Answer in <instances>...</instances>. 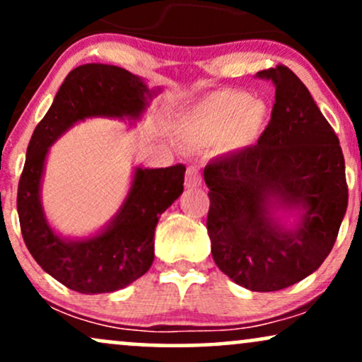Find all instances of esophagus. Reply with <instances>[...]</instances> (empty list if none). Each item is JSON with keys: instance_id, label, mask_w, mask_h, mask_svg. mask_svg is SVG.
Here are the masks:
<instances>
[{"instance_id": "1", "label": "esophagus", "mask_w": 362, "mask_h": 362, "mask_svg": "<svg viewBox=\"0 0 362 362\" xmlns=\"http://www.w3.org/2000/svg\"><path fill=\"white\" fill-rule=\"evenodd\" d=\"M201 170H199L197 165H189L185 172V185L189 187V189H194V187L201 185Z\"/></svg>"}]
</instances>
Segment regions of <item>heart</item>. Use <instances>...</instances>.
<instances>
[{"label":"heart","mask_w":362,"mask_h":362,"mask_svg":"<svg viewBox=\"0 0 362 362\" xmlns=\"http://www.w3.org/2000/svg\"><path fill=\"white\" fill-rule=\"evenodd\" d=\"M265 105L240 90H223L209 95L190 112L184 122L189 139L202 141L226 134L235 129L240 141L252 139L265 120Z\"/></svg>","instance_id":"b5f03b06"}]
</instances>
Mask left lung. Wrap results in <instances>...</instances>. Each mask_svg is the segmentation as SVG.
<instances>
[{
  "instance_id": "left-lung-1",
  "label": "left lung",
  "mask_w": 362,
  "mask_h": 362,
  "mask_svg": "<svg viewBox=\"0 0 362 362\" xmlns=\"http://www.w3.org/2000/svg\"><path fill=\"white\" fill-rule=\"evenodd\" d=\"M259 76L276 86L271 120L257 144L206 165V224L216 265L236 284L269 293L323 264L337 240L349 190L337 134L305 83L284 64ZM269 198L305 209L298 230L270 223Z\"/></svg>"
}]
</instances>
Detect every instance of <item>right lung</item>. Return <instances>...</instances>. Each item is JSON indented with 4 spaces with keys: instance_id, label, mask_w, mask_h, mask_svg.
I'll use <instances>...</instances> for the list:
<instances>
[{
    "instance_id": "1",
    "label": "right lung",
    "mask_w": 362,
    "mask_h": 362,
    "mask_svg": "<svg viewBox=\"0 0 362 362\" xmlns=\"http://www.w3.org/2000/svg\"><path fill=\"white\" fill-rule=\"evenodd\" d=\"M146 91L143 80L119 66H78L66 76L28 143L16 195L23 242L45 272L78 293H112L148 272L155 259L158 218L184 192L185 167L138 168L115 221L93 238L66 242L45 221L39 201L47 148L85 117H139Z\"/></svg>"
}]
</instances>
